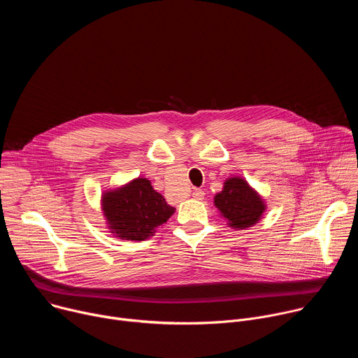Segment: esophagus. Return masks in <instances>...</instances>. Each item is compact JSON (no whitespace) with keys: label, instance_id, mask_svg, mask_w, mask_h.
Returning <instances> with one entry per match:
<instances>
[{"label":"esophagus","instance_id":"34e87169","mask_svg":"<svg viewBox=\"0 0 358 358\" xmlns=\"http://www.w3.org/2000/svg\"><path fill=\"white\" fill-rule=\"evenodd\" d=\"M192 196H194L195 199L201 201V199H203V196H206V192H203L202 189H195V191L192 192Z\"/></svg>","mask_w":358,"mask_h":358}]
</instances>
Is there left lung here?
Masks as SVG:
<instances>
[{
  "label": "left lung",
  "instance_id": "obj_1",
  "mask_svg": "<svg viewBox=\"0 0 358 358\" xmlns=\"http://www.w3.org/2000/svg\"><path fill=\"white\" fill-rule=\"evenodd\" d=\"M214 206L232 229L242 231L257 225L266 211L265 198L243 177L232 176L214 195Z\"/></svg>",
  "mask_w": 358,
  "mask_h": 358
}]
</instances>
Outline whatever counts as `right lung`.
Returning a JSON list of instances; mask_svg holds the SVG:
<instances>
[{
	"mask_svg": "<svg viewBox=\"0 0 358 358\" xmlns=\"http://www.w3.org/2000/svg\"><path fill=\"white\" fill-rule=\"evenodd\" d=\"M100 210L109 232L124 241H145L155 236L176 213L144 177L101 192Z\"/></svg>",
	"mask_w": 358,
	"mask_h": 358,
	"instance_id": "1",
	"label": "right lung"
}]
</instances>
